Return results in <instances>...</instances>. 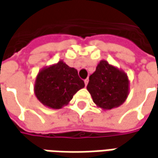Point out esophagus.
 Instances as JSON below:
<instances>
[{
    "label": "esophagus",
    "instance_id": "34e87169",
    "mask_svg": "<svg viewBox=\"0 0 158 158\" xmlns=\"http://www.w3.org/2000/svg\"><path fill=\"white\" fill-rule=\"evenodd\" d=\"M88 82H89V79H85V80H84V83H85V85H86V86H87Z\"/></svg>",
    "mask_w": 158,
    "mask_h": 158
}]
</instances>
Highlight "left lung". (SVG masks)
<instances>
[{"mask_svg":"<svg viewBox=\"0 0 158 158\" xmlns=\"http://www.w3.org/2000/svg\"><path fill=\"white\" fill-rule=\"evenodd\" d=\"M89 80L87 89L93 102L103 110L118 107L127 98L129 93L127 75L105 60L99 61Z\"/></svg>","mask_w":158,"mask_h":158,"instance_id":"8db88e82","label":"left lung"}]
</instances>
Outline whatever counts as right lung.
<instances>
[{
    "instance_id": "1",
    "label": "right lung",
    "mask_w": 158,
    "mask_h": 158,
    "mask_svg": "<svg viewBox=\"0 0 158 158\" xmlns=\"http://www.w3.org/2000/svg\"><path fill=\"white\" fill-rule=\"evenodd\" d=\"M83 87L84 82L79 77L77 70L60 60L39 72L34 93L42 105L52 109H60Z\"/></svg>"
}]
</instances>
